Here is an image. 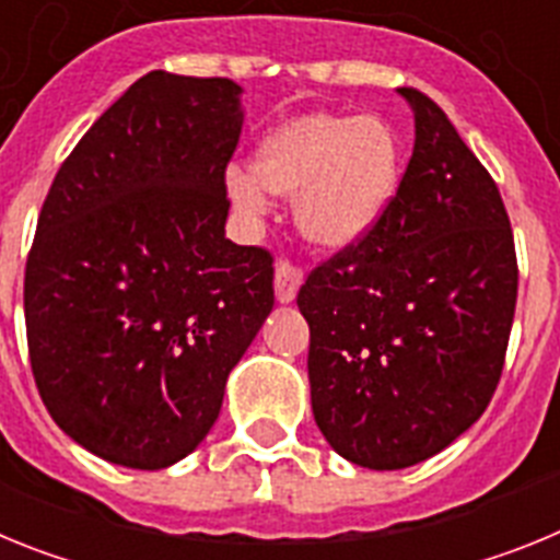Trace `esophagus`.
<instances>
[{"instance_id": "1", "label": "esophagus", "mask_w": 560, "mask_h": 560, "mask_svg": "<svg viewBox=\"0 0 560 560\" xmlns=\"http://www.w3.org/2000/svg\"><path fill=\"white\" fill-rule=\"evenodd\" d=\"M300 285H303V271L296 269V266L285 264V260H280V264L275 266V296L277 303H294L296 291H300Z\"/></svg>"}]
</instances>
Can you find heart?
<instances>
[{
	"instance_id": "heart-1",
	"label": "heart",
	"mask_w": 560,
	"mask_h": 560,
	"mask_svg": "<svg viewBox=\"0 0 560 560\" xmlns=\"http://www.w3.org/2000/svg\"><path fill=\"white\" fill-rule=\"evenodd\" d=\"M404 176V140L381 114L314 112L271 131L255 171L230 167L226 196L246 221H260L271 192L294 196V219L311 244L350 249L378 226Z\"/></svg>"
}]
</instances>
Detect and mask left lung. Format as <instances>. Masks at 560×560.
Wrapping results in <instances>:
<instances>
[{
  "instance_id": "obj_1",
  "label": "left lung",
  "mask_w": 560,
  "mask_h": 560,
  "mask_svg": "<svg viewBox=\"0 0 560 560\" xmlns=\"http://www.w3.org/2000/svg\"><path fill=\"white\" fill-rule=\"evenodd\" d=\"M398 95L415 114V148L395 201L296 294L316 427L339 457L373 471L423 463L477 423L518 291L491 173L438 103L418 89Z\"/></svg>"
}]
</instances>
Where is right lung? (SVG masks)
<instances>
[{
    "instance_id": "obj_1",
    "label": "right lung",
    "mask_w": 560,
    "mask_h": 560,
    "mask_svg": "<svg viewBox=\"0 0 560 560\" xmlns=\"http://www.w3.org/2000/svg\"><path fill=\"white\" fill-rule=\"evenodd\" d=\"M226 78L148 72L49 187L24 271L44 407L78 446L156 471L199 448L275 305L271 255L226 237L244 128Z\"/></svg>"
}]
</instances>
